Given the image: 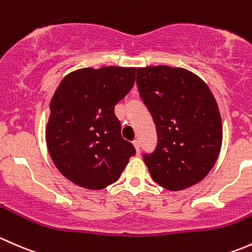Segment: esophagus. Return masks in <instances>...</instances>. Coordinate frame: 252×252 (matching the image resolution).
<instances>
[{"label": "esophagus", "mask_w": 252, "mask_h": 252, "mask_svg": "<svg viewBox=\"0 0 252 252\" xmlns=\"http://www.w3.org/2000/svg\"><path fill=\"white\" fill-rule=\"evenodd\" d=\"M133 147H134V149H136L137 155H139V153H141V148H139V142L138 141H134L133 142Z\"/></svg>", "instance_id": "34e87169"}]
</instances>
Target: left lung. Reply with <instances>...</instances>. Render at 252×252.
Listing matches in <instances>:
<instances>
[{
	"label": "left lung",
	"instance_id": "1",
	"mask_svg": "<svg viewBox=\"0 0 252 252\" xmlns=\"http://www.w3.org/2000/svg\"><path fill=\"white\" fill-rule=\"evenodd\" d=\"M137 85L157 126V149L143 159L152 178L172 191L200 182L216 164L223 137L206 82L184 68L157 65L138 68Z\"/></svg>",
	"mask_w": 252,
	"mask_h": 252
}]
</instances>
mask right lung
<instances>
[{"mask_svg": "<svg viewBox=\"0 0 252 252\" xmlns=\"http://www.w3.org/2000/svg\"><path fill=\"white\" fill-rule=\"evenodd\" d=\"M136 68L102 66L69 72L49 103L46 144L59 172L76 186L99 190L116 182L136 154L121 138L114 107L133 87Z\"/></svg>", "mask_w": 252, "mask_h": 252, "instance_id": "add662e5", "label": "right lung"}]
</instances>
